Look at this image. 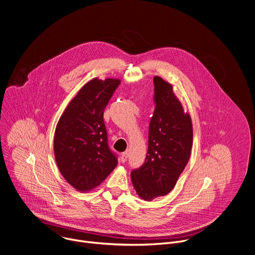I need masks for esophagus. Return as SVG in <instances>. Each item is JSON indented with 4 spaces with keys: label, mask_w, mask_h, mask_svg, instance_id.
I'll return each instance as SVG.
<instances>
[{
    "label": "esophagus",
    "mask_w": 255,
    "mask_h": 255,
    "mask_svg": "<svg viewBox=\"0 0 255 255\" xmlns=\"http://www.w3.org/2000/svg\"><path fill=\"white\" fill-rule=\"evenodd\" d=\"M127 158H128V152H123L121 154V161L125 162L127 160Z\"/></svg>",
    "instance_id": "esophagus-1"
}]
</instances>
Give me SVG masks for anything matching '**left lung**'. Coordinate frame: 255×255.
Wrapping results in <instances>:
<instances>
[{"label": "left lung", "mask_w": 255, "mask_h": 255, "mask_svg": "<svg viewBox=\"0 0 255 255\" xmlns=\"http://www.w3.org/2000/svg\"><path fill=\"white\" fill-rule=\"evenodd\" d=\"M154 112L149 123L148 150L144 163L131 171L138 196L152 201L168 194L185 169L193 145L189 114L172 92L170 84L154 77Z\"/></svg>", "instance_id": "8db88e82"}]
</instances>
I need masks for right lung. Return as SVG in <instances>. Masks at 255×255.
I'll return each mask as SVG.
<instances>
[{"label": "right lung", "mask_w": 255, "mask_h": 255, "mask_svg": "<svg viewBox=\"0 0 255 255\" xmlns=\"http://www.w3.org/2000/svg\"><path fill=\"white\" fill-rule=\"evenodd\" d=\"M121 81L94 79L71 100L54 134V154L62 176L85 192L98 187L117 165L108 143L104 111Z\"/></svg>", "instance_id": "add662e5"}]
</instances>
